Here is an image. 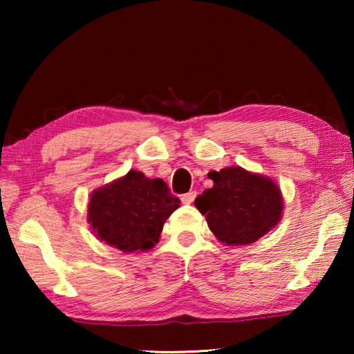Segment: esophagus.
I'll use <instances>...</instances> for the list:
<instances>
[{
  "instance_id": "1",
  "label": "esophagus",
  "mask_w": 354,
  "mask_h": 354,
  "mask_svg": "<svg viewBox=\"0 0 354 354\" xmlns=\"http://www.w3.org/2000/svg\"><path fill=\"white\" fill-rule=\"evenodd\" d=\"M195 196H196V192H189V194H185V195H183V203L184 205H192V203H194V200H195Z\"/></svg>"
}]
</instances>
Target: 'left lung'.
<instances>
[{"label": "left lung", "instance_id": "left-lung-1", "mask_svg": "<svg viewBox=\"0 0 354 354\" xmlns=\"http://www.w3.org/2000/svg\"><path fill=\"white\" fill-rule=\"evenodd\" d=\"M207 176L214 185L196 196L195 207L223 245L254 243L283 218V194L272 178L239 165L212 170Z\"/></svg>", "mask_w": 354, "mask_h": 354}]
</instances>
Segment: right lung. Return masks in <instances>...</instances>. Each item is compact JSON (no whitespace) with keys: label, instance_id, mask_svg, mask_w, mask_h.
<instances>
[{"label":"right lung","instance_id":"right-lung-1","mask_svg":"<svg viewBox=\"0 0 354 354\" xmlns=\"http://www.w3.org/2000/svg\"><path fill=\"white\" fill-rule=\"evenodd\" d=\"M179 203L162 179L129 170L92 192L87 221L98 241L123 253H140L159 242L165 220Z\"/></svg>","mask_w":354,"mask_h":354}]
</instances>
